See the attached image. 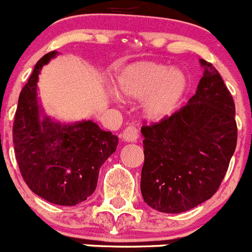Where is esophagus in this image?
<instances>
[{
  "mask_svg": "<svg viewBox=\"0 0 252 252\" xmlns=\"http://www.w3.org/2000/svg\"><path fill=\"white\" fill-rule=\"evenodd\" d=\"M122 137H124L125 141H127V142L136 141L137 137H139L137 128L135 127V126H127V127L124 130V132H122Z\"/></svg>",
  "mask_w": 252,
  "mask_h": 252,
  "instance_id": "1",
  "label": "esophagus"
}]
</instances>
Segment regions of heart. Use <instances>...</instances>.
Returning a JSON list of instances; mask_svg holds the SVG:
<instances>
[{"instance_id": "obj_1", "label": "heart", "mask_w": 252, "mask_h": 252, "mask_svg": "<svg viewBox=\"0 0 252 252\" xmlns=\"http://www.w3.org/2000/svg\"><path fill=\"white\" fill-rule=\"evenodd\" d=\"M116 87L127 98L144 97L145 116L159 121L177 111L188 90V78L183 70L171 69L166 64L141 62L122 69L116 77Z\"/></svg>"}]
</instances>
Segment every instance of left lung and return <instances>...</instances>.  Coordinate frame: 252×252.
<instances>
[{
    "label": "left lung",
    "mask_w": 252,
    "mask_h": 252,
    "mask_svg": "<svg viewBox=\"0 0 252 252\" xmlns=\"http://www.w3.org/2000/svg\"><path fill=\"white\" fill-rule=\"evenodd\" d=\"M197 92L166 119L141 127V194L151 208L180 213L212 197L227 173L237 142L235 102L211 63Z\"/></svg>",
    "instance_id": "1"
}]
</instances>
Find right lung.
Instances as JSON below:
<instances>
[{"label": "right lung", "mask_w": 252, "mask_h": 252, "mask_svg": "<svg viewBox=\"0 0 252 252\" xmlns=\"http://www.w3.org/2000/svg\"><path fill=\"white\" fill-rule=\"evenodd\" d=\"M58 53L35 65L22 88L12 139L20 173L36 195L59 206H75L93 194L102 164L116 151L119 137L92 121L60 125L43 115L37 103L39 73Z\"/></svg>", "instance_id": "obj_1"}]
</instances>
